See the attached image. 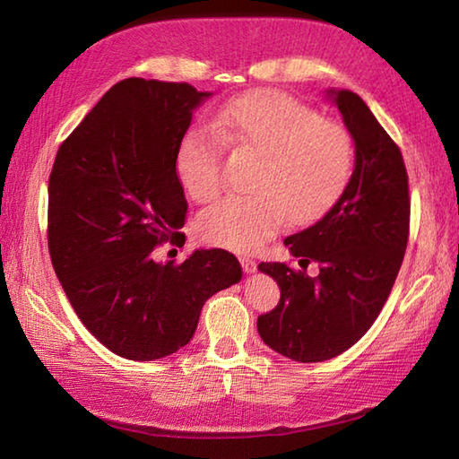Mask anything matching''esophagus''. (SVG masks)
Segmentation results:
<instances>
[{
	"label": "esophagus",
	"instance_id": "34e87169",
	"mask_svg": "<svg viewBox=\"0 0 459 459\" xmlns=\"http://www.w3.org/2000/svg\"><path fill=\"white\" fill-rule=\"evenodd\" d=\"M240 264H242V270L248 272V274H252V272H256V262L252 260L250 256H240Z\"/></svg>",
	"mask_w": 459,
	"mask_h": 459
}]
</instances>
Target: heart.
<instances>
[{"mask_svg": "<svg viewBox=\"0 0 459 459\" xmlns=\"http://www.w3.org/2000/svg\"><path fill=\"white\" fill-rule=\"evenodd\" d=\"M214 127L193 126L175 150V171L197 203L217 199L224 185V150L258 155L247 197L204 211L197 230L212 247L250 252L288 222L307 224L333 207L355 168V142L345 126L278 91L237 96Z\"/></svg>", "mask_w": 459, "mask_h": 459, "instance_id": "b5f03b06", "label": "heart"}]
</instances>
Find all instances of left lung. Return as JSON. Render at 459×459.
Masks as SVG:
<instances>
[{
	"label": "left lung",
	"mask_w": 459,
	"mask_h": 459,
	"mask_svg": "<svg viewBox=\"0 0 459 459\" xmlns=\"http://www.w3.org/2000/svg\"><path fill=\"white\" fill-rule=\"evenodd\" d=\"M355 140V169L339 201L309 229L284 240L304 270L262 262L280 286L278 306L258 317L268 347L299 363H319L353 347L375 324L403 266L411 195L401 148L360 96L331 91ZM309 261L320 274L307 276Z\"/></svg>",
	"instance_id": "8db88e82"
}]
</instances>
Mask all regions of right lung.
I'll return each instance as SVG.
<instances>
[{"label":"right lung","instance_id":"1","mask_svg":"<svg viewBox=\"0 0 459 459\" xmlns=\"http://www.w3.org/2000/svg\"><path fill=\"white\" fill-rule=\"evenodd\" d=\"M209 96L187 82L120 81L56 152L47 214L55 274L84 327L124 359L187 345L204 301L242 278L221 248L181 264L155 260L165 242L185 245L175 150Z\"/></svg>","mask_w":459,"mask_h":459}]
</instances>
